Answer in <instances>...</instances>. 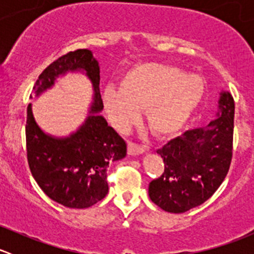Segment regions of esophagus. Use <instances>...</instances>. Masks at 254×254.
Returning <instances> with one entry per match:
<instances>
[{"mask_svg":"<svg viewBox=\"0 0 254 254\" xmlns=\"http://www.w3.org/2000/svg\"><path fill=\"white\" fill-rule=\"evenodd\" d=\"M143 152H145V147H143V146H140L134 142L127 143V153H129L130 156H139L142 155Z\"/></svg>","mask_w":254,"mask_h":254,"instance_id":"34e87169","label":"esophagus"}]
</instances>
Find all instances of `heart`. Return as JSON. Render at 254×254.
Wrapping results in <instances>:
<instances>
[{
  "label": "heart",
  "mask_w": 254,
  "mask_h": 254,
  "mask_svg": "<svg viewBox=\"0 0 254 254\" xmlns=\"http://www.w3.org/2000/svg\"><path fill=\"white\" fill-rule=\"evenodd\" d=\"M205 84L199 76L165 64L132 66L120 77V87L102 93L104 109L117 129L125 130L146 109V123L153 135L168 137L189 122L203 101Z\"/></svg>",
  "instance_id": "heart-1"
}]
</instances>
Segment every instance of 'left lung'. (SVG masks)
Here are the masks:
<instances>
[{
  "label": "left lung",
  "instance_id": "1",
  "mask_svg": "<svg viewBox=\"0 0 254 254\" xmlns=\"http://www.w3.org/2000/svg\"><path fill=\"white\" fill-rule=\"evenodd\" d=\"M234 114L231 93L221 91L214 120L205 127L188 130L157 151L165 172L148 186V196L156 205L181 214L216 191L231 163Z\"/></svg>",
  "mask_w": 254,
  "mask_h": 254
}]
</instances>
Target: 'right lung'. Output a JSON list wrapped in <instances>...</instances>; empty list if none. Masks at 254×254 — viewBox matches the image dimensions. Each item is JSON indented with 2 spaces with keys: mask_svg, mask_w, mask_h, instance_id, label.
Segmentation results:
<instances>
[{
  "mask_svg": "<svg viewBox=\"0 0 254 254\" xmlns=\"http://www.w3.org/2000/svg\"><path fill=\"white\" fill-rule=\"evenodd\" d=\"M67 73H81L91 82L93 98L81 125L66 136L45 132L27 108V156L30 172L42 190L56 203L86 209L108 194L107 167L127 156V143L109 127L99 92V63L88 49L70 51L48 66L33 88L34 98L55 86Z\"/></svg>",
  "mask_w": 254,
  "mask_h": 254,
  "instance_id": "add662e5",
  "label": "right lung"
}]
</instances>
